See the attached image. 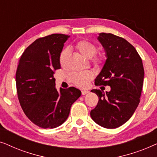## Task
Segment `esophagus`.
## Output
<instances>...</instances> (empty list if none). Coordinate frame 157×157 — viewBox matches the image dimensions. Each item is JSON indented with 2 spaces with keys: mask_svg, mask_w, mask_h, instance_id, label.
I'll return each instance as SVG.
<instances>
[{
  "mask_svg": "<svg viewBox=\"0 0 157 157\" xmlns=\"http://www.w3.org/2000/svg\"><path fill=\"white\" fill-rule=\"evenodd\" d=\"M89 91H86V90H82V91H81V94H82V95H85V94H88L89 93Z\"/></svg>",
  "mask_w": 157,
  "mask_h": 157,
  "instance_id": "34e87169",
  "label": "esophagus"
}]
</instances>
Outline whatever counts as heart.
<instances>
[{"label":"heart","mask_w":157,"mask_h":157,"mask_svg":"<svg viewBox=\"0 0 157 157\" xmlns=\"http://www.w3.org/2000/svg\"><path fill=\"white\" fill-rule=\"evenodd\" d=\"M74 48L81 55L86 58H91V62L96 66H102L105 63L106 57L104 53H96L97 46L94 43L83 39L76 43ZM69 51L64 48L59 56V63L62 68L67 66ZM94 78V74L91 71H84L81 72H75L71 74L70 81L73 84L79 88H86L89 85V81Z\"/></svg>","instance_id":"1"}]
</instances>
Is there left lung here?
I'll return each mask as SVG.
<instances>
[{"instance_id":"left-lung-1","label":"left lung","mask_w":157,"mask_h":157,"mask_svg":"<svg viewBox=\"0 0 157 157\" xmlns=\"http://www.w3.org/2000/svg\"><path fill=\"white\" fill-rule=\"evenodd\" d=\"M98 39L106 53L107 59L95 79L96 86H110L106 92L93 89L98 97L91 117L106 128L123 125L132 117L140 102L144 70L136 48L124 38L101 33Z\"/></svg>"}]
</instances>
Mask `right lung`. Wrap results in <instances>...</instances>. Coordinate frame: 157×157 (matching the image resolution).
<instances>
[{
	"label": "right lung",
	"mask_w": 157,
	"mask_h": 157,
	"mask_svg": "<svg viewBox=\"0 0 157 157\" xmlns=\"http://www.w3.org/2000/svg\"><path fill=\"white\" fill-rule=\"evenodd\" d=\"M68 38L55 33L38 38L25 48L19 60L16 74L18 101L26 117L40 128L61 125L81 94L74 87L59 91L56 89L53 76L61 68L59 56Z\"/></svg>",
	"instance_id": "obj_1"
}]
</instances>
